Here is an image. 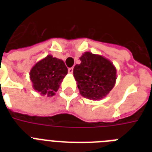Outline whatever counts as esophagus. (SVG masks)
<instances>
[{"label":"esophagus","mask_w":152,"mask_h":152,"mask_svg":"<svg viewBox=\"0 0 152 152\" xmlns=\"http://www.w3.org/2000/svg\"><path fill=\"white\" fill-rule=\"evenodd\" d=\"M68 72H69V73L72 74V72H73V68H69V69H68Z\"/></svg>","instance_id":"obj_1"}]
</instances>
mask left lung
<instances>
[{
	"label": "left lung",
	"mask_w": 152,
	"mask_h": 152,
	"mask_svg": "<svg viewBox=\"0 0 152 152\" xmlns=\"http://www.w3.org/2000/svg\"><path fill=\"white\" fill-rule=\"evenodd\" d=\"M76 64L73 76L80 95L92 100L103 99L115 85L117 69L112 62L101 55L85 52Z\"/></svg>",
	"instance_id": "left-lung-1"
}]
</instances>
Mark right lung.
I'll return each instance as SVG.
<instances>
[{"label":"right lung","mask_w":152,"mask_h":152,"mask_svg":"<svg viewBox=\"0 0 152 152\" xmlns=\"http://www.w3.org/2000/svg\"><path fill=\"white\" fill-rule=\"evenodd\" d=\"M67 73L68 69L62 60L47 55L32 67L30 79L35 91L51 97L57 91Z\"/></svg>","instance_id":"add662e5"}]
</instances>
